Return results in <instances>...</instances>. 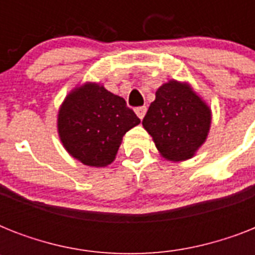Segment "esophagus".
I'll use <instances>...</instances> for the list:
<instances>
[{
  "label": "esophagus",
  "mask_w": 255,
  "mask_h": 255,
  "mask_svg": "<svg viewBox=\"0 0 255 255\" xmlns=\"http://www.w3.org/2000/svg\"><path fill=\"white\" fill-rule=\"evenodd\" d=\"M135 112H136V115L139 116L140 119H143L144 118V115H145V112H147V107H145V106H141V107H137L135 110Z\"/></svg>",
  "instance_id": "1"
}]
</instances>
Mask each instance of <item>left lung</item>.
I'll return each instance as SVG.
<instances>
[{"instance_id": "left-lung-1", "label": "left lung", "mask_w": 255, "mask_h": 255, "mask_svg": "<svg viewBox=\"0 0 255 255\" xmlns=\"http://www.w3.org/2000/svg\"><path fill=\"white\" fill-rule=\"evenodd\" d=\"M210 123L209 106L188 83L174 79L160 86L143 119L160 155L169 161L192 159L205 143Z\"/></svg>"}]
</instances>
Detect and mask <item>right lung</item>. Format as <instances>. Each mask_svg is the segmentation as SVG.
Masks as SVG:
<instances>
[{"label":"right lung","instance_id":"obj_1","mask_svg":"<svg viewBox=\"0 0 255 255\" xmlns=\"http://www.w3.org/2000/svg\"><path fill=\"white\" fill-rule=\"evenodd\" d=\"M139 123L122 96L90 82L74 88L58 112V133L63 147L88 167L111 164L126 132Z\"/></svg>","mask_w":255,"mask_h":255}]
</instances>
